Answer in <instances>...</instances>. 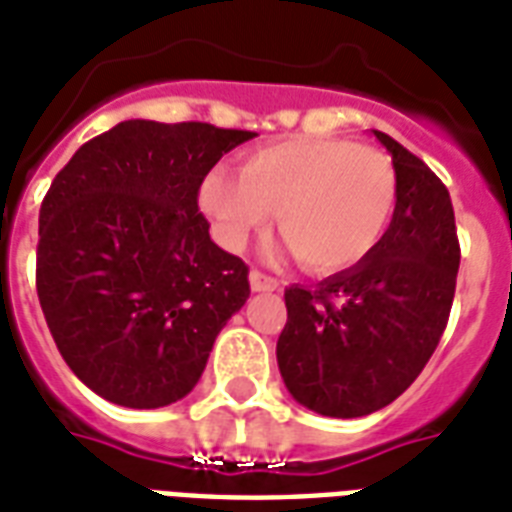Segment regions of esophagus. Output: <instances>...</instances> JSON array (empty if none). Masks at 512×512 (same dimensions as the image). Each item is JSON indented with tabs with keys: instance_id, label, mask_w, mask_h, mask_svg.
<instances>
[{
	"instance_id": "obj_1",
	"label": "esophagus",
	"mask_w": 512,
	"mask_h": 512,
	"mask_svg": "<svg viewBox=\"0 0 512 512\" xmlns=\"http://www.w3.org/2000/svg\"><path fill=\"white\" fill-rule=\"evenodd\" d=\"M249 287H252L255 292H271V290H279V287H282V282L255 268V271H249Z\"/></svg>"
}]
</instances>
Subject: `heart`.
I'll use <instances>...</instances> for the list:
<instances>
[{"mask_svg": "<svg viewBox=\"0 0 512 512\" xmlns=\"http://www.w3.org/2000/svg\"><path fill=\"white\" fill-rule=\"evenodd\" d=\"M201 209L217 239L241 249L276 212L282 236L308 271L351 268L378 247L397 204L395 166L349 139H287L249 152L241 174L212 171Z\"/></svg>", "mask_w": 512, "mask_h": 512, "instance_id": "heart-1", "label": "heart"}]
</instances>
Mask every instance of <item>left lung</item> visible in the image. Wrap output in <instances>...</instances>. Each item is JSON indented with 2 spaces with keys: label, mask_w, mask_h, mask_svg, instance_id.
I'll use <instances>...</instances> for the list:
<instances>
[{
  "label": "left lung",
  "mask_w": 512,
  "mask_h": 512,
  "mask_svg": "<svg viewBox=\"0 0 512 512\" xmlns=\"http://www.w3.org/2000/svg\"><path fill=\"white\" fill-rule=\"evenodd\" d=\"M392 155L397 204L365 260L314 287H287L276 360L308 411L357 419L403 395L438 349L459 271L454 206L427 163L373 131Z\"/></svg>",
  "instance_id": "1"
}]
</instances>
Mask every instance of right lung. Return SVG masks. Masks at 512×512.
I'll return each mask as SVG.
<instances>
[{
    "label": "right lung",
    "instance_id": "1",
    "mask_svg": "<svg viewBox=\"0 0 512 512\" xmlns=\"http://www.w3.org/2000/svg\"><path fill=\"white\" fill-rule=\"evenodd\" d=\"M252 131L126 120L85 142L39 209L37 295L72 373L126 408L182 400L249 298L198 190Z\"/></svg>",
    "mask_w": 512,
    "mask_h": 512
}]
</instances>
